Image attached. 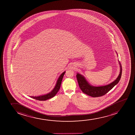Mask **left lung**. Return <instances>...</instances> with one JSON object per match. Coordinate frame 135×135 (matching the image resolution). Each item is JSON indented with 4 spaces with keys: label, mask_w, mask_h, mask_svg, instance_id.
<instances>
[{
    "label": "left lung",
    "mask_w": 135,
    "mask_h": 135,
    "mask_svg": "<svg viewBox=\"0 0 135 135\" xmlns=\"http://www.w3.org/2000/svg\"><path fill=\"white\" fill-rule=\"evenodd\" d=\"M120 68L119 75L116 80L109 85L102 86H94L90 85L83 76L78 73L76 75V78L79 87L83 93L93 97H98L104 95L119 81L122 74V68L121 64Z\"/></svg>",
    "instance_id": "obj_1"
}]
</instances>
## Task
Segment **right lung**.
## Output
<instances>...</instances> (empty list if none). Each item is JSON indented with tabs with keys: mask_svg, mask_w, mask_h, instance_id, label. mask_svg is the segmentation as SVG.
I'll return each mask as SVG.
<instances>
[{
	"mask_svg": "<svg viewBox=\"0 0 135 135\" xmlns=\"http://www.w3.org/2000/svg\"><path fill=\"white\" fill-rule=\"evenodd\" d=\"M65 73V71H64L62 73V74L61 75L59 78V79L57 80L55 86L50 93L47 94L46 95H44L35 96V97L34 96H31V97L34 99H36V100L40 101L46 100L47 99H50V98H53V97H54L56 95V94L57 93V92L59 91V90L60 88L61 84L62 83V80Z\"/></svg>",
	"mask_w": 135,
	"mask_h": 135,
	"instance_id": "1",
	"label": "right lung"
}]
</instances>
